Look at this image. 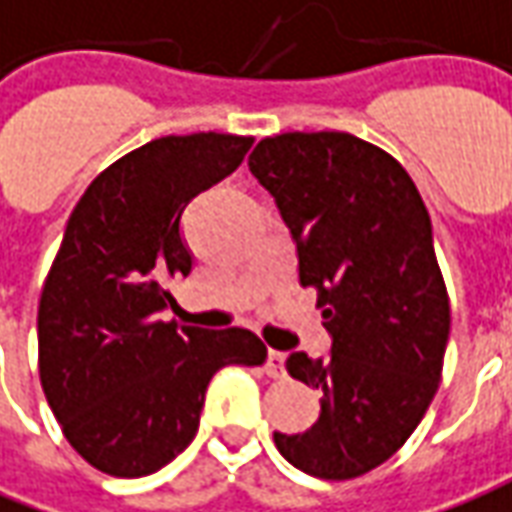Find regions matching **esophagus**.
<instances>
[{
  "instance_id": "obj_1",
  "label": "esophagus",
  "mask_w": 512,
  "mask_h": 512,
  "mask_svg": "<svg viewBox=\"0 0 512 512\" xmlns=\"http://www.w3.org/2000/svg\"><path fill=\"white\" fill-rule=\"evenodd\" d=\"M266 374H268V377H274V380L285 377V355H282V352H274V349L268 352Z\"/></svg>"
}]
</instances>
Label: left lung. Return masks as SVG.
Returning <instances> with one entry per match:
<instances>
[{
	"label": "left lung",
	"mask_w": 512,
	"mask_h": 512,
	"mask_svg": "<svg viewBox=\"0 0 512 512\" xmlns=\"http://www.w3.org/2000/svg\"><path fill=\"white\" fill-rule=\"evenodd\" d=\"M249 171L280 207L332 335L327 360L285 363L321 391V416L274 443L310 477L355 480L405 446L441 382L452 310L430 213L402 163L349 132L263 138Z\"/></svg>",
	"instance_id": "left-lung-1"
}]
</instances>
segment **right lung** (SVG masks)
Masks as SVG:
<instances>
[{"instance_id":"right-lung-1","label":"right lung","mask_w":512,"mask_h":512,"mask_svg":"<svg viewBox=\"0 0 512 512\" xmlns=\"http://www.w3.org/2000/svg\"><path fill=\"white\" fill-rule=\"evenodd\" d=\"M252 135H166L96 177L71 210L38 302V374L74 452L110 477H146L199 430L221 366H263L255 332L163 321L191 274L180 216L241 166Z\"/></svg>"}]
</instances>
